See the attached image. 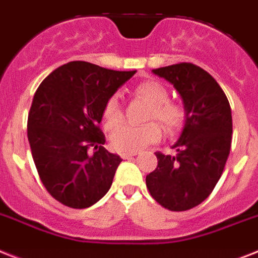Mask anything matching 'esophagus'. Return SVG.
I'll return each instance as SVG.
<instances>
[{
  "instance_id": "esophagus-1",
  "label": "esophagus",
  "mask_w": 258,
  "mask_h": 258,
  "mask_svg": "<svg viewBox=\"0 0 258 258\" xmlns=\"http://www.w3.org/2000/svg\"><path fill=\"white\" fill-rule=\"evenodd\" d=\"M134 155H137V153H122L121 157H122L124 159H129L132 158V157H134Z\"/></svg>"
}]
</instances>
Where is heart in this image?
<instances>
[{
    "mask_svg": "<svg viewBox=\"0 0 258 258\" xmlns=\"http://www.w3.org/2000/svg\"><path fill=\"white\" fill-rule=\"evenodd\" d=\"M134 95L152 104L148 120H157L169 136H176L187 122V109L179 101L170 100L169 89L162 83L149 80L134 88ZM124 120V109L118 95L110 96L104 106V126L112 131ZM162 131L157 122L144 125H122L113 132L112 146L120 153H134L159 141Z\"/></svg>",
    "mask_w": 258,
    "mask_h": 258,
    "instance_id": "obj_1",
    "label": "heart"
}]
</instances>
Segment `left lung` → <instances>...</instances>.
<instances>
[{
    "instance_id": "8db88e82",
    "label": "left lung",
    "mask_w": 258,
    "mask_h": 258,
    "mask_svg": "<svg viewBox=\"0 0 258 258\" xmlns=\"http://www.w3.org/2000/svg\"><path fill=\"white\" fill-rule=\"evenodd\" d=\"M153 72L182 96L187 122L172 146L175 155L155 153L158 166L146 176V187L166 210H191L210 197L224 171L232 142L231 106L218 82L192 63Z\"/></svg>"
}]
</instances>
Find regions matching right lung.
<instances>
[{"instance_id": "add662e5", "label": "right lung", "mask_w": 258, "mask_h": 258, "mask_svg": "<svg viewBox=\"0 0 258 258\" xmlns=\"http://www.w3.org/2000/svg\"><path fill=\"white\" fill-rule=\"evenodd\" d=\"M136 71H113L70 61L38 87L27 118L34 163L51 197L88 208L109 191L122 161L104 148V106Z\"/></svg>"}]
</instances>
